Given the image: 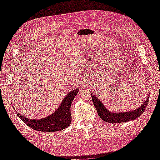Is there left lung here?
I'll return each instance as SVG.
<instances>
[{"instance_id":"1","label":"left lung","mask_w":160,"mask_h":160,"mask_svg":"<svg viewBox=\"0 0 160 160\" xmlns=\"http://www.w3.org/2000/svg\"><path fill=\"white\" fill-rule=\"evenodd\" d=\"M91 95L92 100H93V103L95 105V108L97 109V111H98L100 118L103 121H104V122H108L110 123L127 122H129V121H132L134 119H136L144 112L149 101L148 95L144 103H143L142 106H140V108H139L138 109L129 111V112L113 113L108 110L107 108H105L103 104L101 103L96 97H95L93 95H92V93Z\"/></svg>"}]
</instances>
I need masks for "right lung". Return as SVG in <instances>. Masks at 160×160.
<instances>
[{
  "mask_svg": "<svg viewBox=\"0 0 160 160\" xmlns=\"http://www.w3.org/2000/svg\"><path fill=\"white\" fill-rule=\"evenodd\" d=\"M79 89L71 91L64 98L59 108L55 113L41 119H30L16 112L17 115L28 127L38 132H57L69 126L71 123V105Z\"/></svg>",
  "mask_w": 160,
  "mask_h": 160,
  "instance_id": "right-lung-1",
  "label": "right lung"
}]
</instances>
